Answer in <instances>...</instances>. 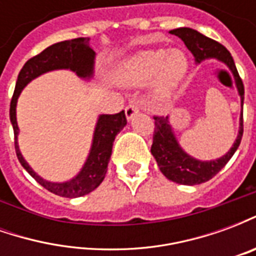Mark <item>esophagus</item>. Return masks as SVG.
Returning a JSON list of instances; mask_svg holds the SVG:
<instances>
[{"label": "esophagus", "instance_id": "esophagus-1", "mask_svg": "<svg viewBox=\"0 0 256 256\" xmlns=\"http://www.w3.org/2000/svg\"><path fill=\"white\" fill-rule=\"evenodd\" d=\"M124 112H126V118L130 120L136 114H138L140 112V106L138 104H128V106H126Z\"/></svg>", "mask_w": 256, "mask_h": 256}]
</instances>
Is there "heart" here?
Here are the masks:
<instances>
[{"label":"heart","instance_id":"obj_1","mask_svg":"<svg viewBox=\"0 0 256 256\" xmlns=\"http://www.w3.org/2000/svg\"><path fill=\"white\" fill-rule=\"evenodd\" d=\"M189 70L186 54L180 49H150L123 64L119 82L126 86H141L154 79L150 96L156 101H166L182 84Z\"/></svg>","mask_w":256,"mask_h":256}]
</instances>
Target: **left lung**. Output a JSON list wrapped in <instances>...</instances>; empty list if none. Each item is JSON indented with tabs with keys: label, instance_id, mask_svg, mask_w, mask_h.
I'll list each match as a JSON object with an SVG mask.
<instances>
[{
	"label": "left lung",
	"instance_id": "left-lung-1",
	"mask_svg": "<svg viewBox=\"0 0 256 256\" xmlns=\"http://www.w3.org/2000/svg\"><path fill=\"white\" fill-rule=\"evenodd\" d=\"M170 34L180 36L186 45L190 53L194 58L196 63H202L207 58H218L220 62L225 63L228 68L233 72L234 80H236L237 90L242 98V106L244 102V84L237 72L236 64L233 62L229 50L220 42L211 40L208 36L200 34L198 31L181 27L176 30L170 31ZM155 119V132H154V142L150 146V152L156 159V163L160 168V172L164 174V177L170 181L182 185H198L216 176L218 172L225 167L230 158L234 155V152L242 142V111L240 115V128L238 134L234 141V144L230 150L220 159L215 160H198L190 155H188L185 150L178 144L176 134L172 132L168 116H154Z\"/></svg>",
	"mask_w": 256,
	"mask_h": 256
}]
</instances>
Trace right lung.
<instances>
[{
	"label": "right lung",
	"mask_w": 256,
	"mask_h": 256,
	"mask_svg": "<svg viewBox=\"0 0 256 256\" xmlns=\"http://www.w3.org/2000/svg\"><path fill=\"white\" fill-rule=\"evenodd\" d=\"M94 50L89 46V38H75L70 41L58 42L52 46L46 48L40 54L31 58L20 70L19 76L16 80L14 97L10 101L9 118L14 126V150L20 164L24 167L26 172L36 180V182L62 198H80L94 190L106 177L108 162L112 154V145L116 134L126 126V115L124 111H120L115 115H100L96 123L93 142L90 148L89 156L84 162L82 170L72 180L66 182H50L41 178L36 174L28 163L24 160L18 144L19 128L16 122V104L22 90L32 79L42 74L53 70H71L80 78L89 79L93 76L94 70Z\"/></svg>",
	"instance_id": "1"
}]
</instances>
